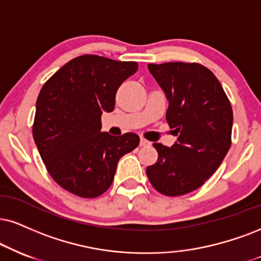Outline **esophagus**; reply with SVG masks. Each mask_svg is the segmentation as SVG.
Listing matches in <instances>:
<instances>
[{
    "instance_id": "1",
    "label": "esophagus",
    "mask_w": 261,
    "mask_h": 261,
    "mask_svg": "<svg viewBox=\"0 0 261 261\" xmlns=\"http://www.w3.org/2000/svg\"><path fill=\"white\" fill-rule=\"evenodd\" d=\"M150 144V141L146 140L145 138H140V146H149Z\"/></svg>"
}]
</instances>
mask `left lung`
Listing matches in <instances>:
<instances>
[{"instance_id":"1","label":"left lung","mask_w":261,"mask_h":261,"mask_svg":"<svg viewBox=\"0 0 261 261\" xmlns=\"http://www.w3.org/2000/svg\"><path fill=\"white\" fill-rule=\"evenodd\" d=\"M168 98L166 120L178 141L153 143L159 152L146 168L151 185L165 196L198 189L219 168L231 146L232 108L214 73L198 63L149 64Z\"/></svg>"}]
</instances>
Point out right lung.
Wrapping results in <instances>:
<instances>
[{"instance_id": "right-lung-1", "label": "right lung", "mask_w": 261, "mask_h": 261, "mask_svg": "<svg viewBox=\"0 0 261 261\" xmlns=\"http://www.w3.org/2000/svg\"><path fill=\"white\" fill-rule=\"evenodd\" d=\"M136 62L85 54L60 67L42 87L32 136L44 166L58 185L83 198L104 194L120 159L139 145V137L101 132L102 112L115 109Z\"/></svg>"}]
</instances>
